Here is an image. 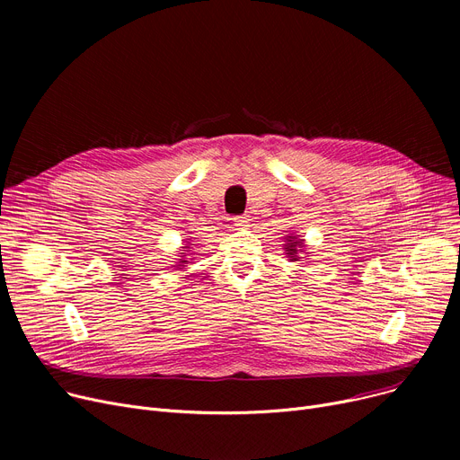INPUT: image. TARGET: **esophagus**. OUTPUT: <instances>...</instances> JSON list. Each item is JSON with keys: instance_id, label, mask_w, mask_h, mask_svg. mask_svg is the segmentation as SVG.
<instances>
[{"instance_id": "1", "label": "esophagus", "mask_w": 460, "mask_h": 460, "mask_svg": "<svg viewBox=\"0 0 460 460\" xmlns=\"http://www.w3.org/2000/svg\"><path fill=\"white\" fill-rule=\"evenodd\" d=\"M233 222H234V226H238V227H244V226L250 222V216H248V214L236 216V217H233Z\"/></svg>"}]
</instances>
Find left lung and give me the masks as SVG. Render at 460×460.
Instances as JSON below:
<instances>
[{
  "label": "left lung",
  "instance_id": "1",
  "mask_svg": "<svg viewBox=\"0 0 460 460\" xmlns=\"http://www.w3.org/2000/svg\"><path fill=\"white\" fill-rule=\"evenodd\" d=\"M283 243H285V244H283V250L287 252L288 261H300V259H304V257H300V255L307 253V252H305L304 238H300V234H296V233H288V234L285 236Z\"/></svg>",
  "mask_w": 460,
  "mask_h": 460
}]
</instances>
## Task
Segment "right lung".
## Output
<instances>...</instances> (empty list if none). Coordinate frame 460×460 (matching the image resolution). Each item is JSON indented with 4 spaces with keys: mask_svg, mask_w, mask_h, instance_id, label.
Instances as JSON below:
<instances>
[{
    "mask_svg": "<svg viewBox=\"0 0 460 460\" xmlns=\"http://www.w3.org/2000/svg\"><path fill=\"white\" fill-rule=\"evenodd\" d=\"M184 243H186V246H182L184 250H181L179 261H177V264H175V270H179V269H182V267H184V264H188V261H186V253H184V252H190V246H193V244H191V240H190V238H186Z\"/></svg>",
    "mask_w": 460,
    "mask_h": 460,
    "instance_id": "obj_1",
    "label": "right lung"
}]
</instances>
